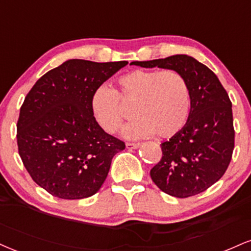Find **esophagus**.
Instances as JSON below:
<instances>
[{
  "label": "esophagus",
  "mask_w": 251,
  "mask_h": 251,
  "mask_svg": "<svg viewBox=\"0 0 251 251\" xmlns=\"http://www.w3.org/2000/svg\"><path fill=\"white\" fill-rule=\"evenodd\" d=\"M140 147V144H135V143H126V149L128 150H135Z\"/></svg>",
  "instance_id": "esophagus-1"
}]
</instances>
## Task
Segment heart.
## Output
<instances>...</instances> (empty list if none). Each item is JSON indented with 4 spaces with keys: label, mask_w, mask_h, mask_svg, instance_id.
<instances>
[{
    "label": "heart",
    "mask_w": 251,
    "mask_h": 251,
    "mask_svg": "<svg viewBox=\"0 0 251 251\" xmlns=\"http://www.w3.org/2000/svg\"><path fill=\"white\" fill-rule=\"evenodd\" d=\"M119 90L99 85L91 97V110L97 122L108 133H116L126 118L123 102H134L135 119L124 128L127 138L156 134L173 137L182 129L191 111L189 84L180 72L134 70L118 78Z\"/></svg>",
    "instance_id": "1"
}]
</instances>
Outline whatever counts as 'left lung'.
I'll return each instance as SVG.
<instances>
[{
  "instance_id": "1",
  "label": "left lung",
  "mask_w": 251,
  "mask_h": 251,
  "mask_svg": "<svg viewBox=\"0 0 251 251\" xmlns=\"http://www.w3.org/2000/svg\"><path fill=\"white\" fill-rule=\"evenodd\" d=\"M131 64L171 69L188 81L192 97L188 120L180 132L161 144L162 158L150 174L168 195L183 199L200 194L221 179L230 164L235 131L227 91L209 68L191 56Z\"/></svg>"
}]
</instances>
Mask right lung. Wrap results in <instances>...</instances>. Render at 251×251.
<instances>
[{
    "label": "right lung",
    "mask_w": 251,
    "mask_h": 251,
    "mask_svg": "<svg viewBox=\"0 0 251 251\" xmlns=\"http://www.w3.org/2000/svg\"><path fill=\"white\" fill-rule=\"evenodd\" d=\"M126 60L70 59L36 81L21 106L17 146L32 180L66 200L100 189L125 143L107 134L91 110L92 93Z\"/></svg>",
    "instance_id": "add662e5"
}]
</instances>
